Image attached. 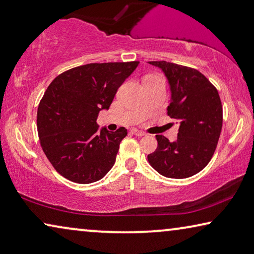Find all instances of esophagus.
<instances>
[{"mask_svg": "<svg viewBox=\"0 0 254 254\" xmlns=\"http://www.w3.org/2000/svg\"><path fill=\"white\" fill-rule=\"evenodd\" d=\"M131 132H132V134L138 135V137H142V135H146V132L140 131V130H138V128H132Z\"/></svg>", "mask_w": 254, "mask_h": 254, "instance_id": "34e87169", "label": "esophagus"}]
</instances>
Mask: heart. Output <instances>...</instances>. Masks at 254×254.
<instances>
[{"instance_id":"heart-1","label":"heart","mask_w":254,"mask_h":254,"mask_svg":"<svg viewBox=\"0 0 254 254\" xmlns=\"http://www.w3.org/2000/svg\"><path fill=\"white\" fill-rule=\"evenodd\" d=\"M149 76H157V75H148V76H147V77H149Z\"/></svg>"}]
</instances>
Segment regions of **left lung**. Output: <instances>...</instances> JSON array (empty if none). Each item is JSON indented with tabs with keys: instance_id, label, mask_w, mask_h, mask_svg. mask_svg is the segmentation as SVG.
Returning <instances> with one entry per match:
<instances>
[{
	"instance_id": "8db88e82",
	"label": "left lung",
	"mask_w": 254,
	"mask_h": 254,
	"mask_svg": "<svg viewBox=\"0 0 254 254\" xmlns=\"http://www.w3.org/2000/svg\"><path fill=\"white\" fill-rule=\"evenodd\" d=\"M160 67L171 89L168 115L180 123L176 141L156 135L157 148L149 164L166 178L184 179L205 168L213 156L222 127L218 90L197 69L178 64L149 62Z\"/></svg>"
}]
</instances>
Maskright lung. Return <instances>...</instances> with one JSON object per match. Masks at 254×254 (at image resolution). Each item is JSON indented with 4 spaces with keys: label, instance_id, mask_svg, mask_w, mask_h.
Instances as JSON below:
<instances>
[{
    "label": "right lung",
    "instance_id": "right-lung-1",
    "mask_svg": "<svg viewBox=\"0 0 254 254\" xmlns=\"http://www.w3.org/2000/svg\"><path fill=\"white\" fill-rule=\"evenodd\" d=\"M139 62L86 64L58 75L37 108L41 147L56 171L76 184L100 180L115 163L127 130L101 128L97 119Z\"/></svg>",
    "mask_w": 254,
    "mask_h": 254
}]
</instances>
